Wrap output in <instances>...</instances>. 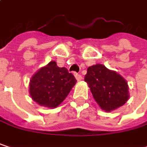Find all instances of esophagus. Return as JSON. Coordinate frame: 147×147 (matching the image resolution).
Masks as SVG:
<instances>
[{
	"mask_svg": "<svg viewBox=\"0 0 147 147\" xmlns=\"http://www.w3.org/2000/svg\"><path fill=\"white\" fill-rule=\"evenodd\" d=\"M75 77H76V79L77 81H81V80L82 79V76L80 74L75 73Z\"/></svg>",
	"mask_w": 147,
	"mask_h": 147,
	"instance_id": "obj_1",
	"label": "esophagus"
}]
</instances>
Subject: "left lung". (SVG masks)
<instances>
[{"instance_id": "1", "label": "left lung", "mask_w": 147, "mask_h": 147, "mask_svg": "<svg viewBox=\"0 0 147 147\" xmlns=\"http://www.w3.org/2000/svg\"><path fill=\"white\" fill-rule=\"evenodd\" d=\"M84 81L95 101L107 112L123 105L129 100L128 82L122 76L103 65L88 67Z\"/></svg>"}]
</instances>
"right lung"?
<instances>
[{
	"label": "right lung",
	"instance_id": "right-lung-1",
	"mask_svg": "<svg viewBox=\"0 0 147 147\" xmlns=\"http://www.w3.org/2000/svg\"><path fill=\"white\" fill-rule=\"evenodd\" d=\"M76 80L65 67L49 62L35 74L30 82V94L40 105L55 108L67 97Z\"/></svg>",
	"mask_w": 147,
	"mask_h": 147
}]
</instances>
